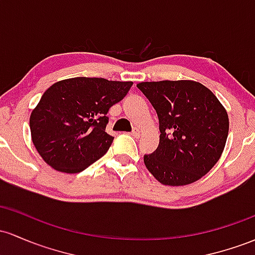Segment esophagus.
<instances>
[{"mask_svg": "<svg viewBox=\"0 0 255 255\" xmlns=\"http://www.w3.org/2000/svg\"><path fill=\"white\" fill-rule=\"evenodd\" d=\"M132 135L134 138H139V136H140V129H139V128H134L132 130Z\"/></svg>", "mask_w": 255, "mask_h": 255, "instance_id": "obj_1", "label": "esophagus"}]
</instances>
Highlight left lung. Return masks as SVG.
Wrapping results in <instances>:
<instances>
[{
	"mask_svg": "<svg viewBox=\"0 0 255 255\" xmlns=\"http://www.w3.org/2000/svg\"><path fill=\"white\" fill-rule=\"evenodd\" d=\"M156 110L159 144L144 163L163 185L197 181L219 161L229 134V116L211 89L191 80L136 85Z\"/></svg>",
	"mask_w": 255,
	"mask_h": 255,
	"instance_id": "1",
	"label": "left lung"
}]
</instances>
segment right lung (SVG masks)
<instances>
[{
  "mask_svg": "<svg viewBox=\"0 0 255 255\" xmlns=\"http://www.w3.org/2000/svg\"><path fill=\"white\" fill-rule=\"evenodd\" d=\"M132 85V81L74 77L50 86L30 115L32 142L43 161L72 174L104 156L114 140L105 132L106 114Z\"/></svg>",
  "mask_w": 255,
  "mask_h": 255,
  "instance_id": "1",
  "label": "right lung"
}]
</instances>
